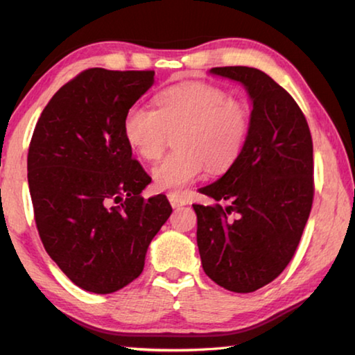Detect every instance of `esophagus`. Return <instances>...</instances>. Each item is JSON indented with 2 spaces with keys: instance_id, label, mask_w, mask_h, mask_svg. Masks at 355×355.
Here are the masks:
<instances>
[{
  "instance_id": "34e87169",
  "label": "esophagus",
  "mask_w": 355,
  "mask_h": 355,
  "mask_svg": "<svg viewBox=\"0 0 355 355\" xmlns=\"http://www.w3.org/2000/svg\"><path fill=\"white\" fill-rule=\"evenodd\" d=\"M169 202H171V205H172V208H180V207H183V205H186V199L184 197H182V196H177V194H171L169 196Z\"/></svg>"
}]
</instances>
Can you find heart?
I'll use <instances>...</instances> for the list:
<instances>
[{
  "instance_id": "obj_1",
  "label": "heart",
  "mask_w": 355,
  "mask_h": 355,
  "mask_svg": "<svg viewBox=\"0 0 355 355\" xmlns=\"http://www.w3.org/2000/svg\"><path fill=\"white\" fill-rule=\"evenodd\" d=\"M156 110L133 105L123 117V136L141 158L158 159L175 136V152L153 167L159 191L180 192L208 169L227 172L243 153L250 127L248 105L224 87L192 81L155 97Z\"/></svg>"
}]
</instances>
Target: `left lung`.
<instances>
[{"label": "left lung", "instance_id": "1", "mask_svg": "<svg viewBox=\"0 0 355 355\" xmlns=\"http://www.w3.org/2000/svg\"><path fill=\"white\" fill-rule=\"evenodd\" d=\"M252 98L249 135L238 161L200 194L230 205L194 203L203 271L219 286L252 293L284 272L315 196L313 141L302 110L284 87L252 67H214Z\"/></svg>", "mask_w": 355, "mask_h": 355}]
</instances>
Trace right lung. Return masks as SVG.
Here are the masks:
<instances>
[{
    "mask_svg": "<svg viewBox=\"0 0 355 355\" xmlns=\"http://www.w3.org/2000/svg\"><path fill=\"white\" fill-rule=\"evenodd\" d=\"M153 70L87 69L53 95L28 150V183L45 250L83 290L110 294L137 279L148 244L169 219L164 194L123 136L127 111Z\"/></svg>",
    "mask_w": 355,
    "mask_h": 355,
    "instance_id": "right-lung-1",
    "label": "right lung"
}]
</instances>
